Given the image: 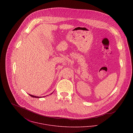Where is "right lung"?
<instances>
[{"label": "right lung", "instance_id": "add662e5", "mask_svg": "<svg viewBox=\"0 0 133 133\" xmlns=\"http://www.w3.org/2000/svg\"><path fill=\"white\" fill-rule=\"evenodd\" d=\"M53 94V93H52L50 95H51V94ZM29 95H30V96H31V97H34V98H41V97H38V96H34V95H31V94H29Z\"/></svg>", "mask_w": 133, "mask_h": 133}]
</instances>
